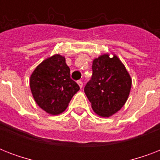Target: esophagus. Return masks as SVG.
Listing matches in <instances>:
<instances>
[{
	"label": "esophagus",
	"instance_id": "34e87169",
	"mask_svg": "<svg viewBox=\"0 0 160 160\" xmlns=\"http://www.w3.org/2000/svg\"><path fill=\"white\" fill-rule=\"evenodd\" d=\"M77 84H78V85H79V86H80V89H82V87H83V83H82V81H81V80H78V81H77Z\"/></svg>",
	"mask_w": 160,
	"mask_h": 160
}]
</instances>
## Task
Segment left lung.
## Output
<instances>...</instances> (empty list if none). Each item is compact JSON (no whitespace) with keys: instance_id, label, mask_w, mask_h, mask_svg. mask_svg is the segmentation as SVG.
<instances>
[{"instance_id":"left-lung-1","label":"left lung","mask_w":160,"mask_h":160,"mask_svg":"<svg viewBox=\"0 0 160 160\" xmlns=\"http://www.w3.org/2000/svg\"><path fill=\"white\" fill-rule=\"evenodd\" d=\"M92 77L85 93L92 109L99 116L109 117L118 112L128 100L132 80L118 56L104 54L93 60Z\"/></svg>"}]
</instances>
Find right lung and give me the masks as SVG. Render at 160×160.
Masks as SVG:
<instances>
[{
	"label": "right lung",
	"instance_id": "obj_1",
	"mask_svg": "<svg viewBox=\"0 0 160 160\" xmlns=\"http://www.w3.org/2000/svg\"><path fill=\"white\" fill-rule=\"evenodd\" d=\"M30 87L36 104L52 115L65 111L80 90L77 83L70 78L65 58L60 54L44 60L35 69L30 79Z\"/></svg>",
	"mask_w": 160,
	"mask_h": 160
}]
</instances>
